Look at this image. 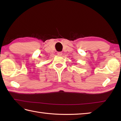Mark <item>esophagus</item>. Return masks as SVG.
<instances>
[{
    "mask_svg": "<svg viewBox=\"0 0 121 121\" xmlns=\"http://www.w3.org/2000/svg\"><path fill=\"white\" fill-rule=\"evenodd\" d=\"M56 54H57L58 56H62V52H57Z\"/></svg>",
    "mask_w": 121,
    "mask_h": 121,
    "instance_id": "1",
    "label": "esophagus"
}]
</instances>
